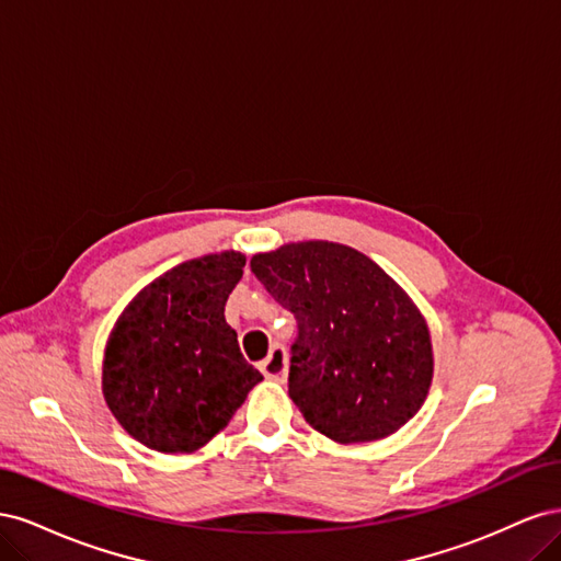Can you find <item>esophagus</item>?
I'll use <instances>...</instances> for the list:
<instances>
[{
  "label": "esophagus",
  "mask_w": 561,
  "mask_h": 561,
  "mask_svg": "<svg viewBox=\"0 0 561 561\" xmlns=\"http://www.w3.org/2000/svg\"><path fill=\"white\" fill-rule=\"evenodd\" d=\"M262 375L266 379L274 381H285L287 379V351L280 344H274L268 351V358L260 365Z\"/></svg>",
  "instance_id": "esophagus-1"
}]
</instances>
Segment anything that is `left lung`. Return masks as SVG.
<instances>
[{"instance_id": "1", "label": "left lung", "mask_w": 561, "mask_h": 561, "mask_svg": "<svg viewBox=\"0 0 561 561\" xmlns=\"http://www.w3.org/2000/svg\"><path fill=\"white\" fill-rule=\"evenodd\" d=\"M297 318L290 398L339 445L400 431L428 396L433 344L416 304L367 254L342 243H287L250 260Z\"/></svg>"}]
</instances>
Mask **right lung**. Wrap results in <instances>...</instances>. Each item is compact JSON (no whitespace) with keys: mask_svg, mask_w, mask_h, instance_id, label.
<instances>
[{"mask_svg":"<svg viewBox=\"0 0 561 561\" xmlns=\"http://www.w3.org/2000/svg\"><path fill=\"white\" fill-rule=\"evenodd\" d=\"M245 254L225 250L151 280L118 316L103 360L114 419L145 447L192 454L208 445L262 381L225 320Z\"/></svg>","mask_w":561,"mask_h":561,"instance_id":"obj_1","label":"right lung"}]
</instances>
